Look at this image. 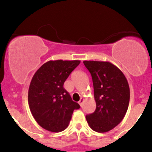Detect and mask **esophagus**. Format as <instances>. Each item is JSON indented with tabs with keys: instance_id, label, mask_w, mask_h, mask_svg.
Wrapping results in <instances>:
<instances>
[{
	"instance_id": "34e87169",
	"label": "esophagus",
	"mask_w": 152,
	"mask_h": 152,
	"mask_svg": "<svg viewBox=\"0 0 152 152\" xmlns=\"http://www.w3.org/2000/svg\"><path fill=\"white\" fill-rule=\"evenodd\" d=\"M83 101H84L83 98H81V99H80V101L78 102V103H79L81 107H82V106H83Z\"/></svg>"
}]
</instances>
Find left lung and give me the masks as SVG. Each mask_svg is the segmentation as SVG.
I'll use <instances>...</instances> for the list:
<instances>
[{"label": "left lung", "mask_w": 152, "mask_h": 152, "mask_svg": "<svg viewBox=\"0 0 152 152\" xmlns=\"http://www.w3.org/2000/svg\"><path fill=\"white\" fill-rule=\"evenodd\" d=\"M92 77L96 110L86 116L89 126L97 132L113 129L123 120L129 102V87L126 77L108 61H84Z\"/></svg>", "instance_id": "8db88e82"}]
</instances>
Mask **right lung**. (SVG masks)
Instances as JSON below:
<instances>
[{
	"mask_svg": "<svg viewBox=\"0 0 152 152\" xmlns=\"http://www.w3.org/2000/svg\"><path fill=\"white\" fill-rule=\"evenodd\" d=\"M80 61H49L36 72L28 89V104L38 124L53 132L64 130L73 111L79 109L63 87L65 80Z\"/></svg>",
	"mask_w": 152,
	"mask_h": 152,
	"instance_id": "obj_1",
	"label": "right lung"
}]
</instances>
